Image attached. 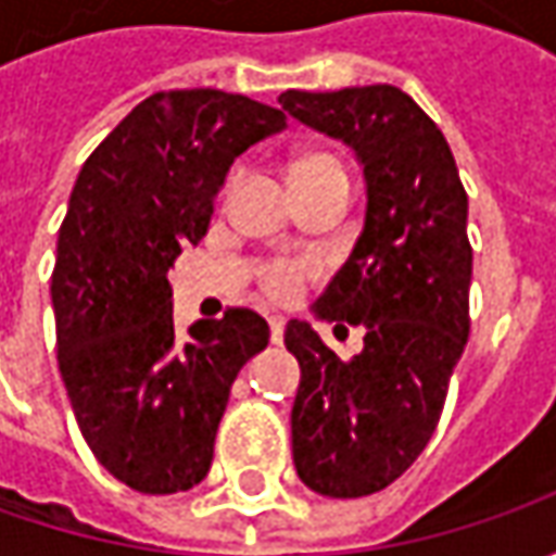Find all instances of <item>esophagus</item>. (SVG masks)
Segmentation results:
<instances>
[{"label":"esophagus","mask_w":556,"mask_h":556,"mask_svg":"<svg viewBox=\"0 0 556 556\" xmlns=\"http://www.w3.org/2000/svg\"><path fill=\"white\" fill-rule=\"evenodd\" d=\"M268 331H271V343H281L285 340V318L281 315H271L268 318Z\"/></svg>","instance_id":"esophagus-1"}]
</instances>
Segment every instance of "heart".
<instances>
[{
    "label": "heart",
    "mask_w": 556,
    "mask_h": 556,
    "mask_svg": "<svg viewBox=\"0 0 556 556\" xmlns=\"http://www.w3.org/2000/svg\"><path fill=\"white\" fill-rule=\"evenodd\" d=\"M321 169H340L333 157L328 154H306L300 161L293 163L290 169V179L293 176H309V173H321ZM312 271V263L306 260H278L263 271V288H266L268 296L275 300H293L300 290H303V281Z\"/></svg>",
    "instance_id": "1"
}]
</instances>
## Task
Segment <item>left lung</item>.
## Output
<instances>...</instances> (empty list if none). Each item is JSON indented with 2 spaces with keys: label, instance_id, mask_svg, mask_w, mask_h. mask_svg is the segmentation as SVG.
Instances as JSON below:
<instances>
[{
  "label": "left lung",
  "instance_id": "left-lung-1",
  "mask_svg": "<svg viewBox=\"0 0 556 556\" xmlns=\"http://www.w3.org/2000/svg\"><path fill=\"white\" fill-rule=\"evenodd\" d=\"M281 111L353 148L365 225L312 312L365 328L343 362L309 321H288L300 362L290 412L293 464L312 492L362 498L399 480L437 430L470 315L467 194L439 126L402 89L278 96Z\"/></svg>",
  "mask_w": 556,
  "mask_h": 556
}]
</instances>
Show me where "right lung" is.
<instances>
[{
  "label": "right lung",
  "instance_id": "1",
  "mask_svg": "<svg viewBox=\"0 0 556 556\" xmlns=\"http://www.w3.org/2000/svg\"><path fill=\"white\" fill-rule=\"evenodd\" d=\"M285 126L247 96L157 92L76 176L52 271L58 368L98 464L136 492L206 477L231 383L266 350V318L250 309L176 333L166 271L206 235L235 157Z\"/></svg>",
  "mask_w": 556,
  "mask_h": 556
}]
</instances>
